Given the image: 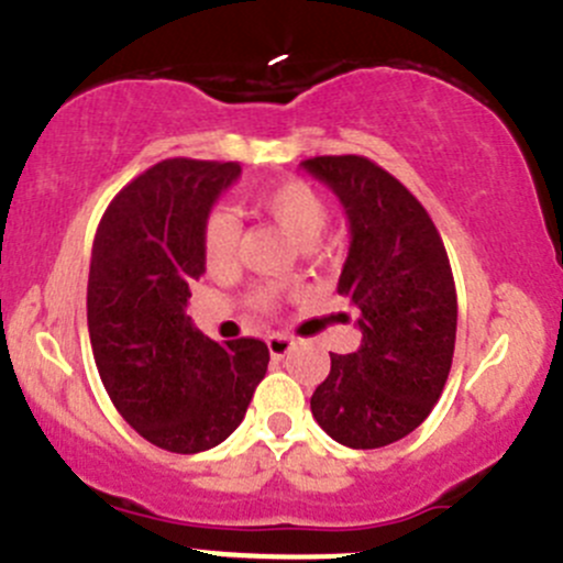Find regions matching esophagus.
<instances>
[{"label": "esophagus", "instance_id": "1", "mask_svg": "<svg viewBox=\"0 0 563 563\" xmlns=\"http://www.w3.org/2000/svg\"><path fill=\"white\" fill-rule=\"evenodd\" d=\"M266 347H269L272 358H283L288 351H291L294 342L283 334H272V336H266Z\"/></svg>", "mask_w": 563, "mask_h": 563}]
</instances>
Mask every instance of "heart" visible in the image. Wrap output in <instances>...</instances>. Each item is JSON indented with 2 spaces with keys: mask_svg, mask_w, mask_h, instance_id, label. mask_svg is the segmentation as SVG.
Here are the masks:
<instances>
[{
  "mask_svg": "<svg viewBox=\"0 0 563 563\" xmlns=\"http://www.w3.org/2000/svg\"><path fill=\"white\" fill-rule=\"evenodd\" d=\"M256 207L262 216L269 218L275 227L291 236L299 247H312L329 223L327 199L305 180H286L266 188L256 197ZM236 240L240 227L229 212L216 210L207 216L202 247L205 264L210 272H229L236 262ZM277 301V288L266 286L253 294V305L258 310H269Z\"/></svg>",
  "mask_w": 563,
  "mask_h": 563,
  "instance_id": "1",
  "label": "heart"
}]
</instances>
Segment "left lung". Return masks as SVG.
Instances as JSON below:
<instances>
[{
    "label": "left lung",
    "instance_id": "8db88e82",
    "mask_svg": "<svg viewBox=\"0 0 563 563\" xmlns=\"http://www.w3.org/2000/svg\"><path fill=\"white\" fill-rule=\"evenodd\" d=\"M345 207L351 247L336 291L358 310L361 347L331 353L312 418L340 445L372 451L416 431L434 410L455 347V283L423 205L364 156L301 162Z\"/></svg>",
    "mask_w": 563,
    "mask_h": 563
}]
</instances>
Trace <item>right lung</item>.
I'll list each match as a JSON object with an SVG mask.
<instances>
[{
	"instance_id": "add662e5",
	"label": "right lung",
	"mask_w": 563,
	"mask_h": 563,
	"mask_svg": "<svg viewBox=\"0 0 563 563\" xmlns=\"http://www.w3.org/2000/svg\"><path fill=\"white\" fill-rule=\"evenodd\" d=\"M236 162L167 158L134 177L99 221L88 272V334L123 421L169 453H202L242 423L269 351L212 342L186 316L205 275V221Z\"/></svg>"
}]
</instances>
